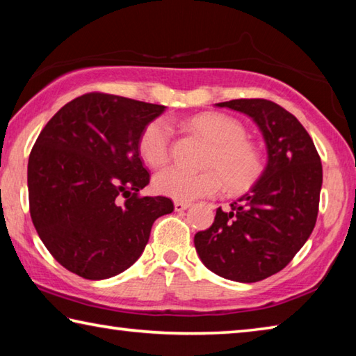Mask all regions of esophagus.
<instances>
[{"instance_id": "esophagus-1", "label": "esophagus", "mask_w": 356, "mask_h": 356, "mask_svg": "<svg viewBox=\"0 0 356 356\" xmlns=\"http://www.w3.org/2000/svg\"><path fill=\"white\" fill-rule=\"evenodd\" d=\"M191 206L190 202H180V201H176L174 202V210H176V212H184V210H186Z\"/></svg>"}]
</instances>
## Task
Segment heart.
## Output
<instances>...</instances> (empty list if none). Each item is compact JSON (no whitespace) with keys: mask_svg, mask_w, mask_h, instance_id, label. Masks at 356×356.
I'll list each match as a JSON object with an SVG mask.
<instances>
[{"mask_svg":"<svg viewBox=\"0 0 356 356\" xmlns=\"http://www.w3.org/2000/svg\"><path fill=\"white\" fill-rule=\"evenodd\" d=\"M188 129L212 144L202 172H188L180 168H166L154 177V188L174 201L190 202L215 196L226 186L232 191L248 188L262 171V159L254 144L246 140L245 129L236 119L220 113H204L191 118ZM172 129L160 118L143 130L140 154L149 166L160 168L170 159Z\"/></svg>","mask_w":356,"mask_h":356,"instance_id":"obj_1","label":"heart"}]
</instances>
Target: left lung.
<instances>
[{"mask_svg":"<svg viewBox=\"0 0 356 356\" xmlns=\"http://www.w3.org/2000/svg\"><path fill=\"white\" fill-rule=\"evenodd\" d=\"M250 116L267 147V165L248 193L216 209L215 221L195 236L202 264L221 278L256 282L292 261L316 226L322 163L293 114L264 99L215 104Z\"/></svg>","mask_w":356,"mask_h":356,"instance_id":"8db88e82","label":"left lung"}]
</instances>
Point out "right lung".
<instances>
[{
  "label": "right lung",
  "instance_id": "obj_1",
  "mask_svg": "<svg viewBox=\"0 0 356 356\" xmlns=\"http://www.w3.org/2000/svg\"><path fill=\"white\" fill-rule=\"evenodd\" d=\"M166 110L111 94H84L40 131L28 161L29 212L47 250L81 278L106 280L131 267L154 221L171 213L149 184L143 130Z\"/></svg>",
  "mask_w": 356,
  "mask_h": 356
}]
</instances>
